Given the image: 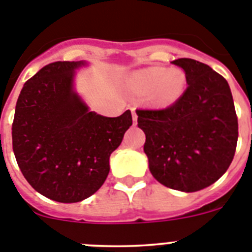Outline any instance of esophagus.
Segmentation results:
<instances>
[{
    "label": "esophagus",
    "instance_id": "1",
    "mask_svg": "<svg viewBox=\"0 0 252 252\" xmlns=\"http://www.w3.org/2000/svg\"><path fill=\"white\" fill-rule=\"evenodd\" d=\"M130 112H131V117H133V123L135 124V123H137V118H138L137 112H135V108H133V106H131Z\"/></svg>",
    "mask_w": 252,
    "mask_h": 252
}]
</instances>
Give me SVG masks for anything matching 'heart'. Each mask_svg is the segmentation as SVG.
Here are the masks:
<instances>
[{
	"mask_svg": "<svg viewBox=\"0 0 252 252\" xmlns=\"http://www.w3.org/2000/svg\"><path fill=\"white\" fill-rule=\"evenodd\" d=\"M186 76L178 69H151L138 72L131 80V87L137 93L148 94L157 105H168L182 95Z\"/></svg>",
	"mask_w": 252,
	"mask_h": 252,
	"instance_id": "b5f03b06",
	"label": "heart"
}]
</instances>
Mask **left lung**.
Segmentation results:
<instances>
[{"mask_svg": "<svg viewBox=\"0 0 252 252\" xmlns=\"http://www.w3.org/2000/svg\"><path fill=\"white\" fill-rule=\"evenodd\" d=\"M185 71L187 89L163 109H137L146 133L149 171L165 187L196 192L227 171L239 137L237 115L227 81L193 59L172 63Z\"/></svg>", "mask_w": 252, "mask_h": 252, "instance_id": "obj_1", "label": "left lung"}]
</instances>
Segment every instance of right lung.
Wrapping results in <instances>:
<instances>
[{
  "mask_svg": "<svg viewBox=\"0 0 252 252\" xmlns=\"http://www.w3.org/2000/svg\"><path fill=\"white\" fill-rule=\"evenodd\" d=\"M83 61H56L25 83L16 103L12 148L26 181L42 196L72 203L105 182L110 154L133 123L130 110L106 118L72 90Z\"/></svg>",
  "mask_w": 252,
  "mask_h": 252,
  "instance_id": "add662e5",
  "label": "right lung"
}]
</instances>
